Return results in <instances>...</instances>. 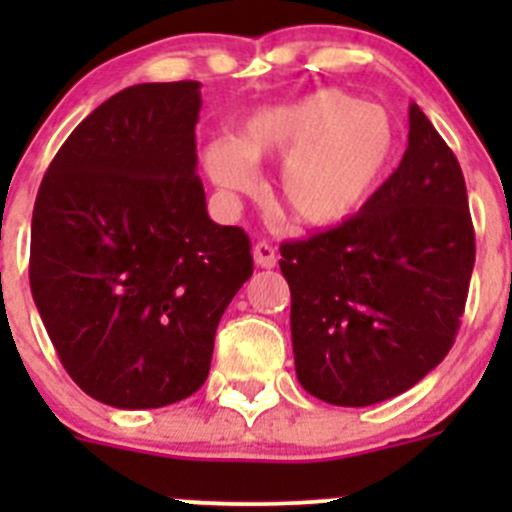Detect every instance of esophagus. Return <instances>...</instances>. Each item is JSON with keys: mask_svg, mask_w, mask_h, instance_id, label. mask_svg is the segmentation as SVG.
Segmentation results:
<instances>
[{"mask_svg": "<svg viewBox=\"0 0 512 512\" xmlns=\"http://www.w3.org/2000/svg\"><path fill=\"white\" fill-rule=\"evenodd\" d=\"M252 257H255V265L265 267V270H270V267L277 265V250L267 240H260L255 247H252Z\"/></svg>", "mask_w": 512, "mask_h": 512, "instance_id": "esophagus-1", "label": "esophagus"}]
</instances>
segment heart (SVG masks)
<instances>
[{"label":"heart","mask_w":512,"mask_h":512,"mask_svg":"<svg viewBox=\"0 0 512 512\" xmlns=\"http://www.w3.org/2000/svg\"><path fill=\"white\" fill-rule=\"evenodd\" d=\"M399 128L374 103L319 89L252 111L235 136L205 148V170L225 193L255 185V163L280 160L277 205L292 223L329 230L371 203L399 160Z\"/></svg>","instance_id":"b5f03b06"}]
</instances>
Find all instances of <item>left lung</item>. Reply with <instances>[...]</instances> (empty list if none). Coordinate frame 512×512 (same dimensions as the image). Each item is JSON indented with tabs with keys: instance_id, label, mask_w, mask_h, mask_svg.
Segmentation results:
<instances>
[{
	"instance_id": "left-lung-1",
	"label": "left lung",
	"mask_w": 512,
	"mask_h": 512,
	"mask_svg": "<svg viewBox=\"0 0 512 512\" xmlns=\"http://www.w3.org/2000/svg\"><path fill=\"white\" fill-rule=\"evenodd\" d=\"M280 252L304 391L371 406L441 364L466 309L476 232L461 165L416 103L409 148L371 203Z\"/></svg>"
}]
</instances>
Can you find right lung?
Instances as JSON below:
<instances>
[{
    "instance_id": "obj_1",
    "label": "right lung",
    "mask_w": 512,
    "mask_h": 512,
    "mask_svg": "<svg viewBox=\"0 0 512 512\" xmlns=\"http://www.w3.org/2000/svg\"><path fill=\"white\" fill-rule=\"evenodd\" d=\"M198 81L118 91L59 148L34 203L29 285L81 391L160 409L208 379L215 329L252 275L195 175Z\"/></svg>"
}]
</instances>
